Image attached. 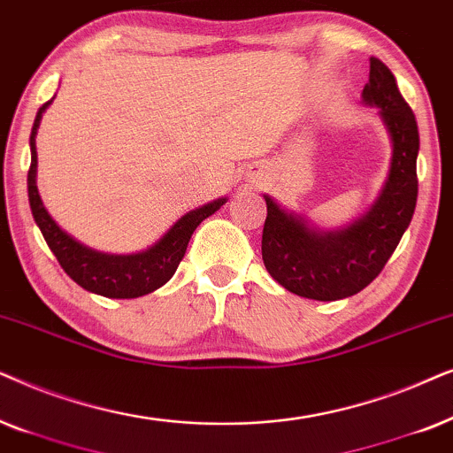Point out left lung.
<instances>
[{"label":"left lung","mask_w":453,"mask_h":453,"mask_svg":"<svg viewBox=\"0 0 453 453\" xmlns=\"http://www.w3.org/2000/svg\"><path fill=\"white\" fill-rule=\"evenodd\" d=\"M363 104L379 107L391 138V165L377 201L342 230L323 232L281 209L271 196L263 227V263L269 275L303 298L342 300L381 273L410 226L418 196V126L381 59L371 58Z\"/></svg>","instance_id":"obj_1"}]
</instances>
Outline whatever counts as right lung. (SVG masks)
I'll use <instances>...</instances> for the list:
<instances>
[{
  "label": "right lung",
  "instance_id": "add662e5",
  "mask_svg": "<svg viewBox=\"0 0 453 453\" xmlns=\"http://www.w3.org/2000/svg\"><path fill=\"white\" fill-rule=\"evenodd\" d=\"M51 101L39 107L33 130H30V167L27 178L30 211H33L35 223L43 234L47 246L56 255L65 273L88 292L105 298H138L155 292L176 273L198 223L213 215L221 204L227 203V198H217V201L203 204V207L180 217L159 242H155L142 252L107 255V252L88 249L53 221V217L47 213L45 204L41 201L37 188V144H35V136H37L41 118L51 105Z\"/></svg>",
  "mask_w": 453,
  "mask_h": 453
}]
</instances>
